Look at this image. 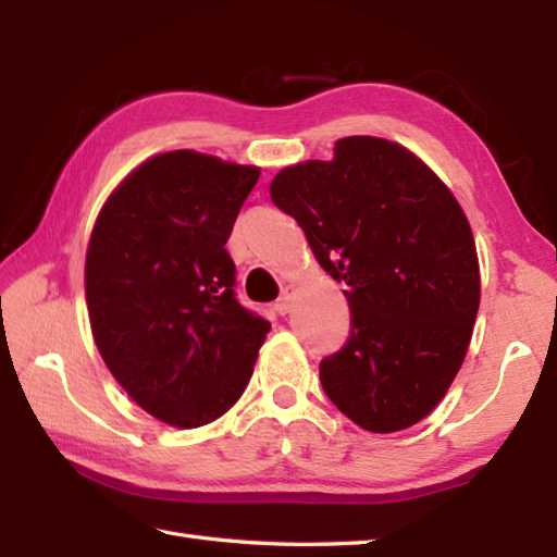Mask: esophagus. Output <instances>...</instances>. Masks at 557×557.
Instances as JSON below:
<instances>
[{"label":"esophagus","instance_id":"obj_1","mask_svg":"<svg viewBox=\"0 0 557 557\" xmlns=\"http://www.w3.org/2000/svg\"><path fill=\"white\" fill-rule=\"evenodd\" d=\"M292 301H294V287H285L282 289V297L275 304V311L280 315H287L292 311Z\"/></svg>","mask_w":557,"mask_h":557}]
</instances>
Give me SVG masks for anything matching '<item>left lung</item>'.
I'll list each match as a JSON object with an SVG mask.
<instances>
[{"label": "left lung", "instance_id": "left-lung-1", "mask_svg": "<svg viewBox=\"0 0 557 557\" xmlns=\"http://www.w3.org/2000/svg\"><path fill=\"white\" fill-rule=\"evenodd\" d=\"M270 198L347 285L351 330L321 361L325 395L371 433L429 417L467 357L481 301L474 234L453 191L405 146L349 136L333 160L282 170Z\"/></svg>", "mask_w": 557, "mask_h": 557}]
</instances>
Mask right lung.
Masks as SVG:
<instances>
[{
  "mask_svg": "<svg viewBox=\"0 0 557 557\" xmlns=\"http://www.w3.org/2000/svg\"><path fill=\"white\" fill-rule=\"evenodd\" d=\"M258 176L196 150L162 152L114 188L90 234L100 357L140 409L176 429L215 421L242 397L270 333L236 301L224 248Z\"/></svg>",
  "mask_w": 557,
  "mask_h": 557,
  "instance_id": "add662e5",
  "label": "right lung"
}]
</instances>
